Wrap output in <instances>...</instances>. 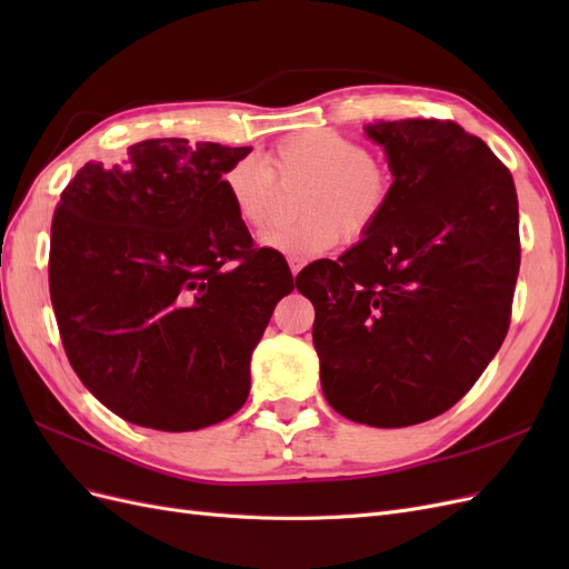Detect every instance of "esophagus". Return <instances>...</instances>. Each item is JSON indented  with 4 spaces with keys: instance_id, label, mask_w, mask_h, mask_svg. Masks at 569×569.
Returning a JSON list of instances; mask_svg holds the SVG:
<instances>
[{
    "instance_id": "1",
    "label": "esophagus",
    "mask_w": 569,
    "mask_h": 569,
    "mask_svg": "<svg viewBox=\"0 0 569 569\" xmlns=\"http://www.w3.org/2000/svg\"><path fill=\"white\" fill-rule=\"evenodd\" d=\"M301 268H303V261H295V258H289V270H291V274H295V278H297Z\"/></svg>"
}]
</instances>
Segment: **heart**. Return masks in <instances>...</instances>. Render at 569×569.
I'll list each match as a JSON object with an SVG mask.
<instances>
[{"label":"heart","mask_w":569,"mask_h":569,"mask_svg":"<svg viewBox=\"0 0 569 569\" xmlns=\"http://www.w3.org/2000/svg\"><path fill=\"white\" fill-rule=\"evenodd\" d=\"M299 220L270 228L261 244L295 261L327 253L339 237L363 239L393 194L387 161L372 157L363 142L335 130H306L274 144L266 159H239L220 178L237 218L249 228H263L278 206L280 189L299 184Z\"/></svg>","instance_id":"1"}]
</instances>
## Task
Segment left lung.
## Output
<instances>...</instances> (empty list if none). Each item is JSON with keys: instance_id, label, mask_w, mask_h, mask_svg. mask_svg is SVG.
<instances>
[{"instance_id": "8db88e82", "label": "left lung", "mask_w": 569, "mask_h": 569, "mask_svg": "<svg viewBox=\"0 0 569 569\" xmlns=\"http://www.w3.org/2000/svg\"><path fill=\"white\" fill-rule=\"evenodd\" d=\"M393 173L380 222L339 261L297 274L316 308L327 403L370 427L456 406L508 335L520 270L510 170L453 120L368 126Z\"/></svg>"}]
</instances>
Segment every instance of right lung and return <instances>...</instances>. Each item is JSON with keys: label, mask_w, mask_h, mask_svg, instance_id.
Listing matches in <instances>:
<instances>
[{"label": "right lung", "mask_w": 569, "mask_h": 569, "mask_svg": "<svg viewBox=\"0 0 569 569\" xmlns=\"http://www.w3.org/2000/svg\"><path fill=\"white\" fill-rule=\"evenodd\" d=\"M251 147L144 140L84 163L51 218L49 297L68 363L118 418L192 432L244 406L251 351L295 289L220 178Z\"/></svg>", "instance_id": "add662e5"}]
</instances>
